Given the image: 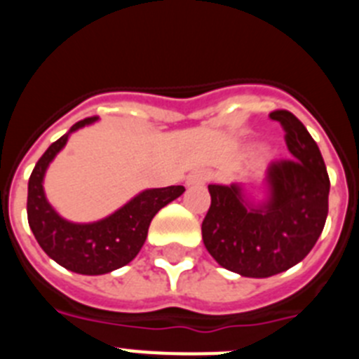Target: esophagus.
Instances as JSON below:
<instances>
[{"label": "esophagus", "mask_w": 359, "mask_h": 359, "mask_svg": "<svg viewBox=\"0 0 359 359\" xmlns=\"http://www.w3.org/2000/svg\"><path fill=\"white\" fill-rule=\"evenodd\" d=\"M210 180V172L205 169H198L194 172H190L187 177V185H203Z\"/></svg>", "instance_id": "1"}]
</instances>
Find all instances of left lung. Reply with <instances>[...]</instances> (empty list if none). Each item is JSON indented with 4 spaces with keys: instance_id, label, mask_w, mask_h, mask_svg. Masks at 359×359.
<instances>
[{
    "instance_id": "1",
    "label": "left lung",
    "mask_w": 359,
    "mask_h": 359,
    "mask_svg": "<svg viewBox=\"0 0 359 359\" xmlns=\"http://www.w3.org/2000/svg\"><path fill=\"white\" fill-rule=\"evenodd\" d=\"M282 123L291 160L266 170L262 201L246 198L239 183L208 185L210 208L203 243L219 266L241 277L282 273L313 250L329 212V176L316 142L290 111H273Z\"/></svg>"
}]
</instances>
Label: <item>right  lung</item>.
<instances>
[{
  "mask_svg": "<svg viewBox=\"0 0 359 359\" xmlns=\"http://www.w3.org/2000/svg\"><path fill=\"white\" fill-rule=\"evenodd\" d=\"M97 120L91 116L72 126L46 149L28 180L27 214L32 233L50 259L81 275H104L129 264L147 239L152 217L185 192L182 185L145 189L118 210L93 223H73L57 214L44 194V174L65 149L69 135Z\"/></svg>",
  "mask_w": 359,
  "mask_h": 359,
  "instance_id": "1",
  "label": "right lung"
}]
</instances>
